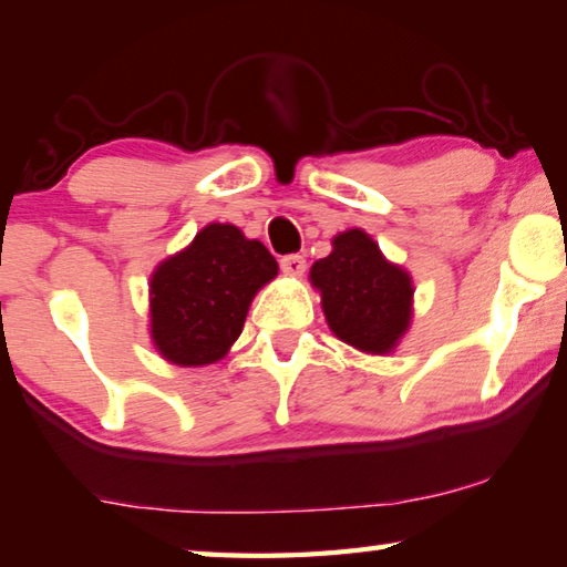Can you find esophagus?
<instances>
[{
	"instance_id": "34e87169",
	"label": "esophagus",
	"mask_w": 567,
	"mask_h": 567,
	"mask_svg": "<svg viewBox=\"0 0 567 567\" xmlns=\"http://www.w3.org/2000/svg\"><path fill=\"white\" fill-rule=\"evenodd\" d=\"M280 267H282L285 275L300 277L305 272L307 265H305V257L302 255H287V257H282V260H280Z\"/></svg>"
}]
</instances>
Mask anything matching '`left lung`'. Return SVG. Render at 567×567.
I'll use <instances>...</instances> for the list:
<instances>
[{"label": "left lung", "instance_id": "8db88e82", "mask_svg": "<svg viewBox=\"0 0 567 567\" xmlns=\"http://www.w3.org/2000/svg\"><path fill=\"white\" fill-rule=\"evenodd\" d=\"M328 328L368 354H390L412 322V277L382 255L364 229L332 237V252L310 267Z\"/></svg>", "mask_w": 567, "mask_h": 567}]
</instances>
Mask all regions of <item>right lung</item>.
Masks as SVG:
<instances>
[{
    "mask_svg": "<svg viewBox=\"0 0 567 567\" xmlns=\"http://www.w3.org/2000/svg\"><path fill=\"white\" fill-rule=\"evenodd\" d=\"M260 239L227 223L205 225L150 280V338L169 364L203 368L223 360L245 328L249 305L277 277Z\"/></svg>",
    "mask_w": 567,
    "mask_h": 567,
    "instance_id": "obj_1",
    "label": "right lung"
}]
</instances>
